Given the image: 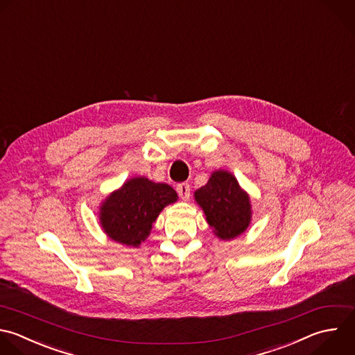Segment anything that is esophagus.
<instances>
[{
	"label": "esophagus",
	"mask_w": 355,
	"mask_h": 355,
	"mask_svg": "<svg viewBox=\"0 0 355 355\" xmlns=\"http://www.w3.org/2000/svg\"><path fill=\"white\" fill-rule=\"evenodd\" d=\"M176 191L182 200H189L190 197V184L189 183H180L176 186Z\"/></svg>",
	"instance_id": "34e87169"
}]
</instances>
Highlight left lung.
<instances>
[{
	"label": "left lung",
	"mask_w": 355,
	"mask_h": 355,
	"mask_svg": "<svg viewBox=\"0 0 355 355\" xmlns=\"http://www.w3.org/2000/svg\"><path fill=\"white\" fill-rule=\"evenodd\" d=\"M194 198L222 240L240 236L251 222L250 197L227 171H215L208 183L194 193Z\"/></svg>",
	"instance_id": "8db88e82"
}]
</instances>
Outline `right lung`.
<instances>
[{
	"label": "right lung",
	"instance_id": "add662e5",
	"mask_svg": "<svg viewBox=\"0 0 355 355\" xmlns=\"http://www.w3.org/2000/svg\"><path fill=\"white\" fill-rule=\"evenodd\" d=\"M176 200L178 194L169 184L133 178L105 198L100 222L110 239L139 247L148 237L159 212Z\"/></svg>",
	"mask_w": 355,
	"mask_h": 355
}]
</instances>
